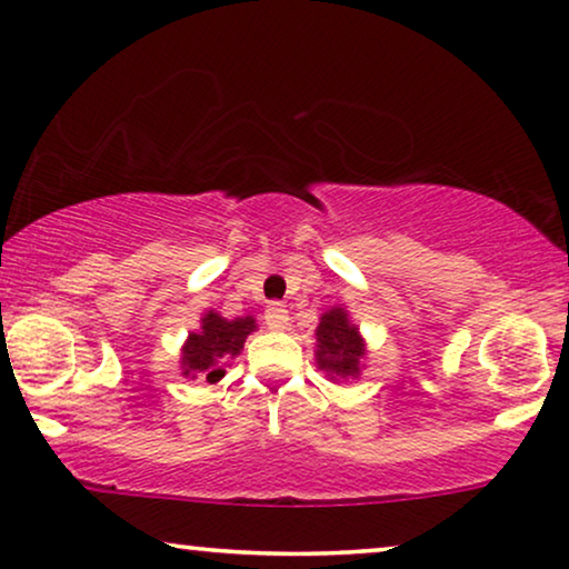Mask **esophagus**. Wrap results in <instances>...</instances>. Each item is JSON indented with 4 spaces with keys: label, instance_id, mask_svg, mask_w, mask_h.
Instances as JSON below:
<instances>
[{
    "label": "esophagus",
    "instance_id": "esophagus-1",
    "mask_svg": "<svg viewBox=\"0 0 569 569\" xmlns=\"http://www.w3.org/2000/svg\"><path fill=\"white\" fill-rule=\"evenodd\" d=\"M287 321H290V313H287L282 302H269L267 310H263V323H267L271 331H282Z\"/></svg>",
    "mask_w": 569,
    "mask_h": 569
}]
</instances>
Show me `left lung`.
Returning <instances> with one entry per match:
<instances>
[{"label":"left lung","instance_id":"1","mask_svg":"<svg viewBox=\"0 0 569 569\" xmlns=\"http://www.w3.org/2000/svg\"><path fill=\"white\" fill-rule=\"evenodd\" d=\"M318 339V368L333 376H357L360 372V360L365 355V345L360 333L345 313V308H331L329 313L321 316L316 331Z\"/></svg>","mask_w":569,"mask_h":569}]
</instances>
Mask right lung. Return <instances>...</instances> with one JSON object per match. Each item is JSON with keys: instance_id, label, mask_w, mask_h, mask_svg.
I'll return each mask as SVG.
<instances>
[{"instance_id": "right-lung-1", "label": "right lung", "mask_w": 569, "mask_h": 569, "mask_svg": "<svg viewBox=\"0 0 569 569\" xmlns=\"http://www.w3.org/2000/svg\"><path fill=\"white\" fill-rule=\"evenodd\" d=\"M253 329L256 321L251 316L224 321L222 316L207 313L201 318V331L191 333L183 347V376L197 378L199 372L201 378H207V383H217L224 376L222 365L240 355L246 337Z\"/></svg>"}]
</instances>
